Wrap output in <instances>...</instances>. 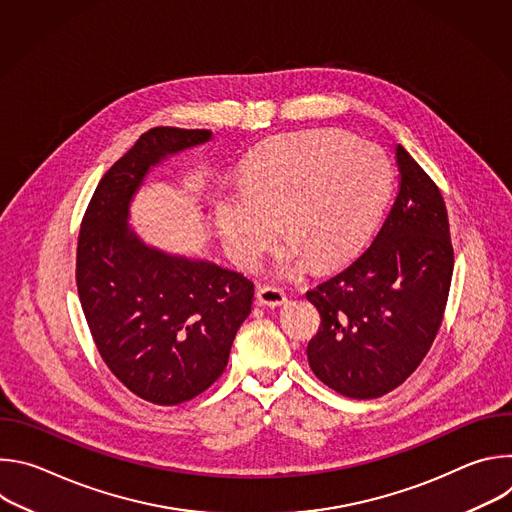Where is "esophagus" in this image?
Here are the masks:
<instances>
[{
  "label": "esophagus",
  "mask_w": 512,
  "mask_h": 512,
  "mask_svg": "<svg viewBox=\"0 0 512 512\" xmlns=\"http://www.w3.org/2000/svg\"><path fill=\"white\" fill-rule=\"evenodd\" d=\"M255 298H257V304L267 306V308H279V306L287 304V298H285L283 291L277 289V287H269V285L259 287Z\"/></svg>",
  "instance_id": "1"
}]
</instances>
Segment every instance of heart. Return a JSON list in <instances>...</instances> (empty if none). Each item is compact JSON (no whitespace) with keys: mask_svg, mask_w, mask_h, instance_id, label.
I'll use <instances>...</instances> for the list:
<instances>
[{"mask_svg":"<svg viewBox=\"0 0 512 512\" xmlns=\"http://www.w3.org/2000/svg\"><path fill=\"white\" fill-rule=\"evenodd\" d=\"M391 188V164L375 143L340 131L271 141L247 166L243 192L216 206V229L241 267H255L277 233L279 275L344 263L375 231Z\"/></svg>","mask_w":512,"mask_h":512,"instance_id":"obj_1","label":"heart"}]
</instances>
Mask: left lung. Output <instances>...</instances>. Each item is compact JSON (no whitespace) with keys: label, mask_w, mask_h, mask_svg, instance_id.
Listing matches in <instances>:
<instances>
[{"label":"left lung","mask_w":512,"mask_h":512,"mask_svg":"<svg viewBox=\"0 0 512 512\" xmlns=\"http://www.w3.org/2000/svg\"><path fill=\"white\" fill-rule=\"evenodd\" d=\"M399 194L356 261L308 291L322 324L308 344L314 375L350 399L397 389L442 326L454 271L440 188L397 145Z\"/></svg>","instance_id":"obj_1"}]
</instances>
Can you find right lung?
Segmentation results:
<instances>
[{
  "label": "right lung",
  "instance_id": "add662e5",
  "mask_svg": "<svg viewBox=\"0 0 512 512\" xmlns=\"http://www.w3.org/2000/svg\"><path fill=\"white\" fill-rule=\"evenodd\" d=\"M208 129L154 127L101 178L77 247L81 306L109 371L137 397L178 405L223 375L253 283L237 271L145 245L129 204L154 166L206 143Z\"/></svg>",
  "mask_w": 512,
  "mask_h": 512
}]
</instances>
